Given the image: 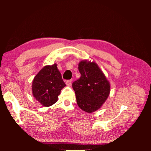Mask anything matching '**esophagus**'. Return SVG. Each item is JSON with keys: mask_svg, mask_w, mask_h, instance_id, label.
<instances>
[{"mask_svg": "<svg viewBox=\"0 0 151 151\" xmlns=\"http://www.w3.org/2000/svg\"><path fill=\"white\" fill-rule=\"evenodd\" d=\"M66 85L68 86H70L72 85V80H68L66 81Z\"/></svg>", "mask_w": 151, "mask_h": 151, "instance_id": "1", "label": "esophagus"}]
</instances>
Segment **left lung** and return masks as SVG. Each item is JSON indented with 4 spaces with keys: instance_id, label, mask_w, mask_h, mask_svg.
Returning <instances> with one entry per match:
<instances>
[{
    "instance_id": "1",
    "label": "left lung",
    "mask_w": 151,
    "mask_h": 151,
    "mask_svg": "<svg viewBox=\"0 0 151 151\" xmlns=\"http://www.w3.org/2000/svg\"><path fill=\"white\" fill-rule=\"evenodd\" d=\"M81 77L73 83L76 103L88 113L96 111L106 101L111 91L110 83L98 65L93 61L78 63Z\"/></svg>"
}]
</instances>
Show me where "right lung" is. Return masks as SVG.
Here are the masks:
<instances>
[{
    "label": "right lung",
    "instance_id": "obj_1",
    "mask_svg": "<svg viewBox=\"0 0 151 151\" xmlns=\"http://www.w3.org/2000/svg\"><path fill=\"white\" fill-rule=\"evenodd\" d=\"M65 86L57 64L45 66L33 79L32 95L41 105L52 106L58 101V95Z\"/></svg>",
    "mask_w": 151,
    "mask_h": 151
}]
</instances>
